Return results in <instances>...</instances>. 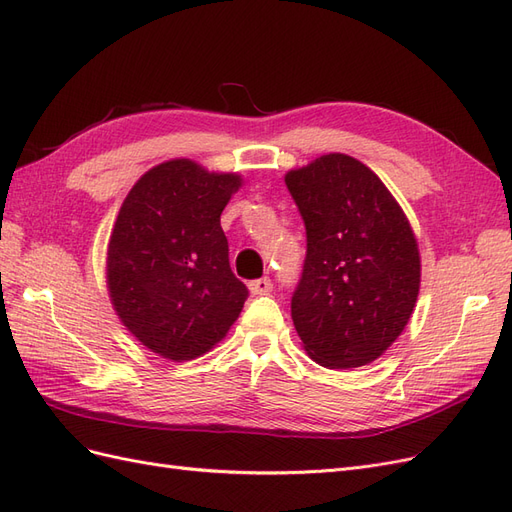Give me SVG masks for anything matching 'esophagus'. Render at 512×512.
<instances>
[{
	"mask_svg": "<svg viewBox=\"0 0 512 512\" xmlns=\"http://www.w3.org/2000/svg\"><path fill=\"white\" fill-rule=\"evenodd\" d=\"M273 290V284L269 277H260V280L250 282V292L252 294H269Z\"/></svg>",
	"mask_w": 512,
	"mask_h": 512,
	"instance_id": "1",
	"label": "esophagus"
}]
</instances>
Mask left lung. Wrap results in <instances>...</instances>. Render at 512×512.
I'll list each match as a JSON object with an SVG mask.
<instances>
[{
    "label": "left lung",
    "mask_w": 512,
    "mask_h": 512,
    "mask_svg": "<svg viewBox=\"0 0 512 512\" xmlns=\"http://www.w3.org/2000/svg\"><path fill=\"white\" fill-rule=\"evenodd\" d=\"M286 185L307 235L290 303L305 352L329 369L376 361L406 329L421 288V254L404 209L374 170L346 153L288 170Z\"/></svg>",
    "instance_id": "8db88e82"
}]
</instances>
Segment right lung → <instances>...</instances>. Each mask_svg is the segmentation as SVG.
Wrapping results in <instances>:
<instances>
[{"mask_svg":"<svg viewBox=\"0 0 512 512\" xmlns=\"http://www.w3.org/2000/svg\"><path fill=\"white\" fill-rule=\"evenodd\" d=\"M237 173L168 160L134 183L106 252L108 297L138 342L192 361L222 342L247 288L228 262L220 215L241 188Z\"/></svg>","mask_w":512,"mask_h":512,"instance_id":"1","label":"right lung"}]
</instances>
